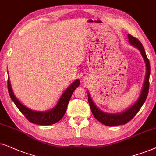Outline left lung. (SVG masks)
Returning <instances> with one entry per match:
<instances>
[{"mask_svg": "<svg viewBox=\"0 0 156 156\" xmlns=\"http://www.w3.org/2000/svg\"><path fill=\"white\" fill-rule=\"evenodd\" d=\"M128 39H129V42L130 44L134 45L135 47L138 48L140 50V53L143 57V59H144L146 64V78H145L144 84H143L142 92H141V94L138 100L137 101V102L132 107H130V108H128L127 111L123 112V113L120 114H108L103 113V112L100 111L95 106L93 101L90 98V95L88 93L89 105H90L93 116L98 121L107 126L124 125V124L128 123L130 120H132L135 117V115L138 113V112L140 111L143 103L146 101L147 96H148L149 90V78H150L151 73L150 62H149V60L148 57H147L146 52H145V50L143 48V46L142 43H140V41L138 38H135V37L132 36L130 34H128Z\"/></svg>", "mask_w": 156, "mask_h": 156, "instance_id": "obj_1", "label": "left lung"}]
</instances>
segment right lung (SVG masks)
<instances>
[{
	"instance_id": "add662e5",
	"label": "right lung",
	"mask_w": 156,
	"mask_h": 156,
	"mask_svg": "<svg viewBox=\"0 0 156 156\" xmlns=\"http://www.w3.org/2000/svg\"><path fill=\"white\" fill-rule=\"evenodd\" d=\"M79 85V80H76V81L73 83L61 95L57 105L51 111L47 112H38L30 110L19 102V101L16 98L13 94V90L10 87L9 78H8V90L12 101H13L19 111L23 114L28 121L32 123L41 126H48L55 123L63 117L73 93Z\"/></svg>"
}]
</instances>
